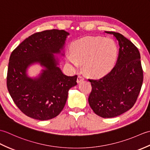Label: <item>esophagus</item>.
<instances>
[{"mask_svg":"<svg viewBox=\"0 0 150 150\" xmlns=\"http://www.w3.org/2000/svg\"><path fill=\"white\" fill-rule=\"evenodd\" d=\"M84 79L83 77H82V76H81V75H78V77H77V83H79V82H80L83 81Z\"/></svg>","mask_w":150,"mask_h":150,"instance_id":"34e87169","label":"esophagus"}]
</instances>
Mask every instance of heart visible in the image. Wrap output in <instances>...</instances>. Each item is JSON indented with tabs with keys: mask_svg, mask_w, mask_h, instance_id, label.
<instances>
[{
	"mask_svg": "<svg viewBox=\"0 0 150 150\" xmlns=\"http://www.w3.org/2000/svg\"><path fill=\"white\" fill-rule=\"evenodd\" d=\"M72 54L67 60L74 68L84 64V70L91 77L104 75L112 68L117 56V46L113 39L101 37H88L72 45Z\"/></svg>",
	"mask_w": 150,
	"mask_h": 150,
	"instance_id": "obj_1",
	"label": "heart"
}]
</instances>
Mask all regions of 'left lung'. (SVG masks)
<instances>
[{"mask_svg":"<svg viewBox=\"0 0 150 150\" xmlns=\"http://www.w3.org/2000/svg\"><path fill=\"white\" fill-rule=\"evenodd\" d=\"M113 34L119 42L116 65L99 79H88L92 90L88 102L94 113L103 118H112L125 113L134 106L143 82L141 55L134 44L122 34Z\"/></svg>","mask_w":150,"mask_h":150,"instance_id":"8db88e82","label":"left lung"}]
</instances>
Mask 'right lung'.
<instances>
[{
    "label": "right lung",
    "mask_w": 150,
    "mask_h": 150,
    "mask_svg": "<svg viewBox=\"0 0 150 150\" xmlns=\"http://www.w3.org/2000/svg\"><path fill=\"white\" fill-rule=\"evenodd\" d=\"M68 35L64 30L55 29L37 32L22 41L11 54L7 88L16 106L28 117L46 120L59 115L69 90L77 85V75L63 74L53 55L60 53ZM35 62L47 69L39 78L32 79L25 71Z\"/></svg>",
    "instance_id": "right-lung-1"
}]
</instances>
